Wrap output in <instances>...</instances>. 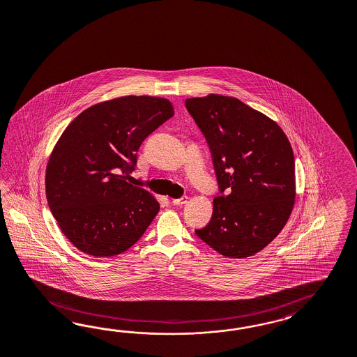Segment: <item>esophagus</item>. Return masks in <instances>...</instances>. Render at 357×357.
<instances>
[{"mask_svg":"<svg viewBox=\"0 0 357 357\" xmlns=\"http://www.w3.org/2000/svg\"><path fill=\"white\" fill-rule=\"evenodd\" d=\"M187 200H188L187 196H182L179 199H173V204L174 206H183V204L187 203Z\"/></svg>","mask_w":357,"mask_h":357,"instance_id":"obj_1","label":"esophagus"}]
</instances>
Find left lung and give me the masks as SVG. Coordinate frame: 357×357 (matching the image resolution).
<instances>
[{
    "instance_id": "1",
    "label": "left lung",
    "mask_w": 357,
    "mask_h": 357,
    "mask_svg": "<svg viewBox=\"0 0 357 357\" xmlns=\"http://www.w3.org/2000/svg\"><path fill=\"white\" fill-rule=\"evenodd\" d=\"M185 107L208 142L221 192L211 221L195 233L224 257H251L276 238L292 213L291 142L278 123L237 98H188Z\"/></svg>"
}]
</instances>
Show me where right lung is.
<instances>
[{
	"instance_id": "1",
	"label": "right lung",
	"mask_w": 357,
	"mask_h": 357,
	"mask_svg": "<svg viewBox=\"0 0 357 357\" xmlns=\"http://www.w3.org/2000/svg\"><path fill=\"white\" fill-rule=\"evenodd\" d=\"M173 115L165 98L128 96L86 108L66 127L47 165L45 194L77 249L115 257L151 225L160 203L126 175L136 166L142 141Z\"/></svg>"
}]
</instances>
